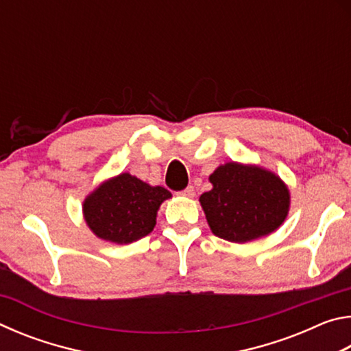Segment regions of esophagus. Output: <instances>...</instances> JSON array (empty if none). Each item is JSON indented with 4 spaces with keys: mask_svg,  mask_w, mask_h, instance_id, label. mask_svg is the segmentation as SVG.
<instances>
[{
    "mask_svg": "<svg viewBox=\"0 0 351 351\" xmlns=\"http://www.w3.org/2000/svg\"><path fill=\"white\" fill-rule=\"evenodd\" d=\"M181 195H184V197H187V198H193L195 197V187L193 186H187L186 189L182 190Z\"/></svg>",
    "mask_w": 351,
    "mask_h": 351,
    "instance_id": "34e87169",
    "label": "esophagus"
}]
</instances>
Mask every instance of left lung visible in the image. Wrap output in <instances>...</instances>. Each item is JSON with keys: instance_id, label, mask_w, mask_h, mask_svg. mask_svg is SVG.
<instances>
[{"instance_id": "obj_1", "label": "left lung", "mask_w": 351, "mask_h": 351, "mask_svg": "<svg viewBox=\"0 0 351 351\" xmlns=\"http://www.w3.org/2000/svg\"><path fill=\"white\" fill-rule=\"evenodd\" d=\"M213 189L199 197L217 237L246 243L268 235L287 218L289 192L268 170L228 162L210 175Z\"/></svg>"}]
</instances>
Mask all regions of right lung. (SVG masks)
Returning a JSON list of instances; mask_svg holds the SVG:
<instances>
[{
  "mask_svg": "<svg viewBox=\"0 0 351 351\" xmlns=\"http://www.w3.org/2000/svg\"><path fill=\"white\" fill-rule=\"evenodd\" d=\"M170 197L167 189L122 173L94 190L85 199L83 213L99 239L127 245L152 232L159 206Z\"/></svg>",
  "mask_w": 351,
  "mask_h": 351,
  "instance_id": "add662e5",
  "label": "right lung"
}]
</instances>
